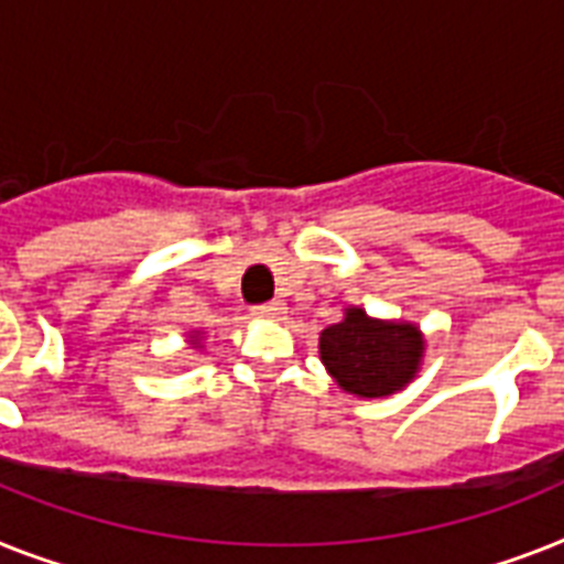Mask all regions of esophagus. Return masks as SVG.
<instances>
[{
  "mask_svg": "<svg viewBox=\"0 0 564 564\" xmlns=\"http://www.w3.org/2000/svg\"><path fill=\"white\" fill-rule=\"evenodd\" d=\"M259 319H279V316L285 314V302H271V305H262V308L253 311Z\"/></svg>",
  "mask_w": 564,
  "mask_h": 564,
  "instance_id": "1",
  "label": "esophagus"
}]
</instances>
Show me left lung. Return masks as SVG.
Segmentation results:
<instances>
[{
  "label": "left lung",
  "mask_w": 564,
  "mask_h": 564,
  "mask_svg": "<svg viewBox=\"0 0 564 564\" xmlns=\"http://www.w3.org/2000/svg\"><path fill=\"white\" fill-rule=\"evenodd\" d=\"M426 337L415 323L369 316L360 305L319 334V360L343 392L355 398H392L417 377Z\"/></svg>",
  "instance_id": "obj_1"
}]
</instances>
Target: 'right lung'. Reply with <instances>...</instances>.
I'll return each instance as SVG.
<instances>
[{"label":"right lung","mask_w":564,"mask_h":564,"mask_svg":"<svg viewBox=\"0 0 564 564\" xmlns=\"http://www.w3.org/2000/svg\"><path fill=\"white\" fill-rule=\"evenodd\" d=\"M187 346L195 348V351H198V348H204V334L202 332H187Z\"/></svg>","instance_id":"right-lung-1"}]
</instances>
